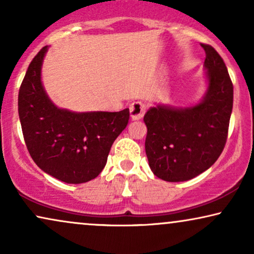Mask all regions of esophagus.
Here are the masks:
<instances>
[{
    "label": "esophagus",
    "instance_id": "34e87169",
    "mask_svg": "<svg viewBox=\"0 0 254 254\" xmlns=\"http://www.w3.org/2000/svg\"><path fill=\"white\" fill-rule=\"evenodd\" d=\"M130 117L133 120H140L145 113V104L142 102H134L129 106Z\"/></svg>",
    "mask_w": 254,
    "mask_h": 254
}]
</instances>
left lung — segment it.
<instances>
[{
	"label": "left lung",
	"mask_w": 254,
	"mask_h": 254,
	"mask_svg": "<svg viewBox=\"0 0 254 254\" xmlns=\"http://www.w3.org/2000/svg\"><path fill=\"white\" fill-rule=\"evenodd\" d=\"M201 46L206 52L207 89L200 102L187 107L158 104L143 118L149 166L165 182H186L204 172L227 142L234 86L220 54L209 45Z\"/></svg>",
	"instance_id": "8db88e82"
}]
</instances>
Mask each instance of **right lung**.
Listing matches in <instances>:
<instances>
[{
  "label": "right lung",
  "mask_w": 254,
  "mask_h": 254,
  "mask_svg": "<svg viewBox=\"0 0 254 254\" xmlns=\"http://www.w3.org/2000/svg\"><path fill=\"white\" fill-rule=\"evenodd\" d=\"M48 46L27 68L18 93V114L27 150L34 163L54 178L82 184L106 165L113 142L126 128L129 110L72 112L52 102L41 81Z\"/></svg>",
  "instance_id": "obj_1"
}]
</instances>
